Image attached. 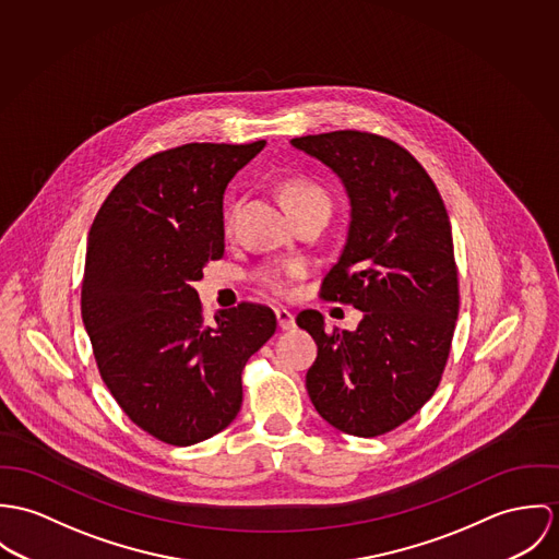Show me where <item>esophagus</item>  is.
I'll return each mask as SVG.
<instances>
[{"instance_id":"34e87169","label":"esophagus","mask_w":559,"mask_h":559,"mask_svg":"<svg viewBox=\"0 0 559 559\" xmlns=\"http://www.w3.org/2000/svg\"><path fill=\"white\" fill-rule=\"evenodd\" d=\"M274 312H276V321H278L281 330H292L296 325V317L292 310L276 309Z\"/></svg>"}]
</instances>
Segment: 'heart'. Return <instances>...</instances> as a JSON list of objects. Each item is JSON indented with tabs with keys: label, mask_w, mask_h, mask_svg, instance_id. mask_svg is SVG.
I'll return each mask as SVG.
<instances>
[{
	"label": "heart",
	"mask_w": 559,
	"mask_h": 559,
	"mask_svg": "<svg viewBox=\"0 0 559 559\" xmlns=\"http://www.w3.org/2000/svg\"><path fill=\"white\" fill-rule=\"evenodd\" d=\"M283 199L287 203V210L296 207V205H305V203H323V205H328L325 192L321 188L314 187L312 182H307V180H292V182H287L285 188H283ZM289 274L292 272L287 267H283V265H265V267H261L257 272V278L270 292L285 294L287 285H289Z\"/></svg>",
	"instance_id": "1"
}]
</instances>
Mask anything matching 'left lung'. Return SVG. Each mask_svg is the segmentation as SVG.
Wrapping results in <instances>:
<instances>
[{
    "mask_svg": "<svg viewBox=\"0 0 559 559\" xmlns=\"http://www.w3.org/2000/svg\"><path fill=\"white\" fill-rule=\"evenodd\" d=\"M292 145L347 190V240L321 298L362 310L356 330H328L319 310L296 317L317 343L310 401L343 433H388L433 396L450 354L459 317L450 218L425 167L385 136L334 130Z\"/></svg>",
    "mask_w": 559,
    "mask_h": 559,
    "instance_id": "obj_1",
    "label": "left lung"
}]
</instances>
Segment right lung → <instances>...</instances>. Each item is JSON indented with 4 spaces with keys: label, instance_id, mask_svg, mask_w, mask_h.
Returning <instances> with one entry per match:
<instances>
[{
    "label": "right lung",
    "instance_id": "add662e5",
    "mask_svg": "<svg viewBox=\"0 0 559 559\" xmlns=\"http://www.w3.org/2000/svg\"><path fill=\"white\" fill-rule=\"evenodd\" d=\"M263 147L187 143L141 160L87 236L81 317L100 377L139 429L171 445L234 423L242 369L276 330L250 302L207 325L194 289L225 252V188Z\"/></svg>",
    "mask_w": 559,
    "mask_h": 559
}]
</instances>
